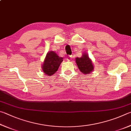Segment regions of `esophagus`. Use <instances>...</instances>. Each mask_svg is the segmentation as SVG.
Returning a JSON list of instances; mask_svg holds the SVG:
<instances>
[{
  "label": "esophagus",
  "instance_id": "34e87169",
  "mask_svg": "<svg viewBox=\"0 0 131 131\" xmlns=\"http://www.w3.org/2000/svg\"><path fill=\"white\" fill-rule=\"evenodd\" d=\"M72 59V56H68L67 57V61H71V60Z\"/></svg>",
  "mask_w": 131,
  "mask_h": 131
}]
</instances>
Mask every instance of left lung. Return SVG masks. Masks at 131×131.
<instances>
[{
	"label": "left lung",
	"instance_id": "1",
	"mask_svg": "<svg viewBox=\"0 0 131 131\" xmlns=\"http://www.w3.org/2000/svg\"><path fill=\"white\" fill-rule=\"evenodd\" d=\"M75 61L80 71L84 74H89L93 71L94 67L93 61L87 53H83L81 57H76Z\"/></svg>",
	"mask_w": 131,
	"mask_h": 131
}]
</instances>
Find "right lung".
<instances>
[{
    "label": "right lung",
    "mask_w": 131,
    "mask_h": 131,
    "mask_svg": "<svg viewBox=\"0 0 131 131\" xmlns=\"http://www.w3.org/2000/svg\"><path fill=\"white\" fill-rule=\"evenodd\" d=\"M63 57L59 56L56 52L53 50L48 52L42 65L43 72L47 76H52L59 69L62 61Z\"/></svg>",
    "instance_id": "right-lung-1"
}]
</instances>
